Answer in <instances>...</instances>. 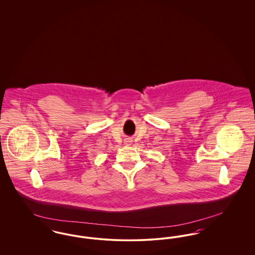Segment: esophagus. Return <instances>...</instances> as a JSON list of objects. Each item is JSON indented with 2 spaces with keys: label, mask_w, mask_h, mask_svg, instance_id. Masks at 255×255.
I'll list each match as a JSON object with an SVG mask.
<instances>
[{
  "label": "esophagus",
  "mask_w": 255,
  "mask_h": 255,
  "mask_svg": "<svg viewBox=\"0 0 255 255\" xmlns=\"http://www.w3.org/2000/svg\"><path fill=\"white\" fill-rule=\"evenodd\" d=\"M131 143H132V140H131V139H127V140H125V144H127V145H131Z\"/></svg>",
  "instance_id": "34e87169"
}]
</instances>
